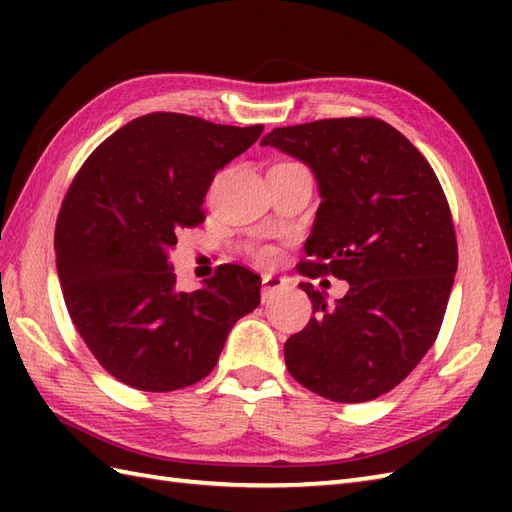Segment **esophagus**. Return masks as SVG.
<instances>
[{
    "instance_id": "34e87169",
    "label": "esophagus",
    "mask_w": 512,
    "mask_h": 512,
    "mask_svg": "<svg viewBox=\"0 0 512 512\" xmlns=\"http://www.w3.org/2000/svg\"><path fill=\"white\" fill-rule=\"evenodd\" d=\"M286 286V281L281 279V277H275V275H266L264 279H262V299L264 301H268L270 297L275 295L277 290H281Z\"/></svg>"
}]
</instances>
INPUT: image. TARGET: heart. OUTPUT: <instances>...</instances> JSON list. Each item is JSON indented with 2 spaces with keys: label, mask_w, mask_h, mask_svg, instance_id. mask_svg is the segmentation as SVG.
<instances>
[{
  "label": "heart",
  "mask_w": 512,
  "mask_h": 512,
  "mask_svg": "<svg viewBox=\"0 0 512 512\" xmlns=\"http://www.w3.org/2000/svg\"><path fill=\"white\" fill-rule=\"evenodd\" d=\"M273 250H270V248H257L255 250V257L259 259V262H270V259H273Z\"/></svg>",
  "instance_id": "obj_1"
}]
</instances>
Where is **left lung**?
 <instances>
[{
	"label": "left lung",
	"instance_id": "obj_1",
	"mask_svg": "<svg viewBox=\"0 0 512 512\" xmlns=\"http://www.w3.org/2000/svg\"><path fill=\"white\" fill-rule=\"evenodd\" d=\"M314 171L321 204L303 277L350 290L334 306L303 281L306 328L284 345L290 376L334 402H367L405 380L436 343L458 270L442 184L396 127L374 116L323 118L264 136Z\"/></svg>",
	"mask_w": 512,
	"mask_h": 512
}]
</instances>
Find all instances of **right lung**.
<instances>
[{"label":"right lung","mask_w":512,"mask_h":512,"mask_svg":"<svg viewBox=\"0 0 512 512\" xmlns=\"http://www.w3.org/2000/svg\"><path fill=\"white\" fill-rule=\"evenodd\" d=\"M262 132L154 112L105 138L76 171L54 228L59 281L74 328L121 383L195 385L213 372L235 321L259 306L262 281L239 264L180 292L167 248L204 222L217 169Z\"/></svg>","instance_id":"1"}]
</instances>
